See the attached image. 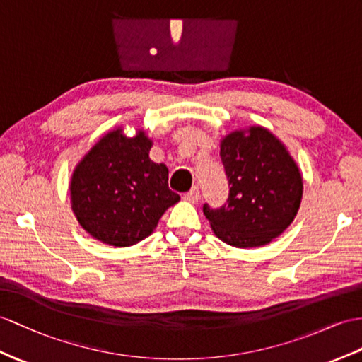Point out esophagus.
<instances>
[{"mask_svg": "<svg viewBox=\"0 0 362 362\" xmlns=\"http://www.w3.org/2000/svg\"><path fill=\"white\" fill-rule=\"evenodd\" d=\"M184 199L192 202V204H197V202L201 199V192L198 187H192L190 192H187L186 195H184Z\"/></svg>", "mask_w": 362, "mask_h": 362, "instance_id": "34e87169", "label": "esophagus"}]
</instances>
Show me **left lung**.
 Returning a JSON list of instances; mask_svg holds the SVG:
<instances>
[{
	"mask_svg": "<svg viewBox=\"0 0 362 362\" xmlns=\"http://www.w3.org/2000/svg\"><path fill=\"white\" fill-rule=\"evenodd\" d=\"M228 198L219 209L204 204L211 230L238 249L261 247L295 219L303 176L286 146L261 126L235 130L221 139Z\"/></svg>",
	"mask_w": 362,
	"mask_h": 362,
	"instance_id": "8db88e82",
	"label": "left lung"
}]
</instances>
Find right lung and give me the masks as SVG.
Masks as SVG:
<instances>
[{"label":"right lung","instance_id":"obj_1","mask_svg":"<svg viewBox=\"0 0 362 362\" xmlns=\"http://www.w3.org/2000/svg\"><path fill=\"white\" fill-rule=\"evenodd\" d=\"M144 130L134 138L117 127L101 136L75 167L72 210L84 230L115 247H129L151 235L164 211L180 201L169 189V169L148 152Z\"/></svg>","mask_w":362,"mask_h":362}]
</instances>
